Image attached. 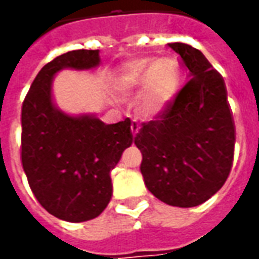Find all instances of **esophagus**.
Here are the masks:
<instances>
[{"instance_id": "34e87169", "label": "esophagus", "mask_w": 259, "mask_h": 259, "mask_svg": "<svg viewBox=\"0 0 259 259\" xmlns=\"http://www.w3.org/2000/svg\"><path fill=\"white\" fill-rule=\"evenodd\" d=\"M130 129H132V133H133V136H136L139 132H140V126H139V123H136V122H133L132 123V126H130Z\"/></svg>"}]
</instances>
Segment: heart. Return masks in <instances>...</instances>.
I'll return each mask as SVG.
<instances>
[{"label":"heart","instance_id":"heart-1","mask_svg":"<svg viewBox=\"0 0 259 259\" xmlns=\"http://www.w3.org/2000/svg\"><path fill=\"white\" fill-rule=\"evenodd\" d=\"M185 80L180 61L166 58H137L123 64L116 74V89L123 96L136 97V111L143 118H158L179 96Z\"/></svg>","mask_w":259,"mask_h":259}]
</instances>
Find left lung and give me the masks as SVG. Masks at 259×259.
Masks as SVG:
<instances>
[{
    "label": "left lung",
    "mask_w": 259,
    "mask_h": 259,
    "mask_svg": "<svg viewBox=\"0 0 259 259\" xmlns=\"http://www.w3.org/2000/svg\"><path fill=\"white\" fill-rule=\"evenodd\" d=\"M191 79L158 119L143 124L135 144L143 154L147 189L165 204L197 206L228 179L236 129L225 80L204 54L185 42H169Z\"/></svg>",
    "instance_id": "8db88e82"
}]
</instances>
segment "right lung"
I'll list each match as a JSON object with an SVG mask.
<instances>
[{"label": "right lung", "instance_id": "add662e5", "mask_svg": "<svg viewBox=\"0 0 259 259\" xmlns=\"http://www.w3.org/2000/svg\"><path fill=\"white\" fill-rule=\"evenodd\" d=\"M101 64L98 50L62 54L42 66L22 107V165L37 201L68 222L94 219L112 197V170L133 143L130 119L107 124L96 113L59 109L54 77L64 69Z\"/></svg>", "mask_w": 259, "mask_h": 259}]
</instances>
